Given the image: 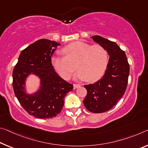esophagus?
Wrapping results in <instances>:
<instances>
[{"label": "esophagus", "mask_w": 148, "mask_h": 148, "mask_svg": "<svg viewBox=\"0 0 148 148\" xmlns=\"http://www.w3.org/2000/svg\"><path fill=\"white\" fill-rule=\"evenodd\" d=\"M73 86H74V89H76V88H79V87H80V85H79V84H74Z\"/></svg>", "instance_id": "obj_1"}]
</instances>
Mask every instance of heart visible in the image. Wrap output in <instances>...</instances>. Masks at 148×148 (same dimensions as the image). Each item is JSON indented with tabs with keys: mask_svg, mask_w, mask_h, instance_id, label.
Listing matches in <instances>:
<instances>
[{
	"mask_svg": "<svg viewBox=\"0 0 148 148\" xmlns=\"http://www.w3.org/2000/svg\"><path fill=\"white\" fill-rule=\"evenodd\" d=\"M65 57L54 56L51 58L53 67L60 76L68 79L78 69L75 79H84L89 82L99 79L106 70L108 63L107 51L99 45L91 46L82 41H75L62 50Z\"/></svg>",
	"mask_w": 148,
	"mask_h": 148,
	"instance_id": "obj_1",
	"label": "heart"
}]
</instances>
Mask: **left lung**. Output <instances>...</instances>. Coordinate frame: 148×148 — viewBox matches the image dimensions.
Listing matches in <instances>:
<instances>
[{
  "label": "left lung",
  "instance_id": "obj_1",
  "mask_svg": "<svg viewBox=\"0 0 148 148\" xmlns=\"http://www.w3.org/2000/svg\"><path fill=\"white\" fill-rule=\"evenodd\" d=\"M91 37L107 51L109 59L103 76L94 84L84 86L87 95L83 103L89 111L101 113L112 109L123 97L130 66L125 51L115 42L99 36Z\"/></svg>",
  "mask_w": 148,
  "mask_h": 148
}]
</instances>
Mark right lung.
Returning <instances> with one entry per match:
<instances>
[{"label": "right lung", "mask_w": 148, "mask_h": 148, "mask_svg": "<svg viewBox=\"0 0 148 148\" xmlns=\"http://www.w3.org/2000/svg\"><path fill=\"white\" fill-rule=\"evenodd\" d=\"M60 43L42 39L29 45L20 53L12 72L13 89L20 105L28 113L39 119L56 116L61 111L64 97L73 85L58 76L51 57ZM30 75L40 79L39 89L27 93L26 81Z\"/></svg>", "instance_id": "add662e5"}]
</instances>
